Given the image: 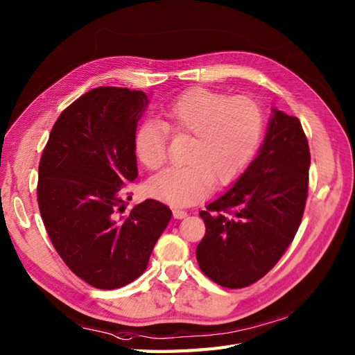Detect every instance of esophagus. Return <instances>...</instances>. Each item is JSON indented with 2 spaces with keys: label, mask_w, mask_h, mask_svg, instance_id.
<instances>
[{
  "label": "esophagus",
  "mask_w": 355,
  "mask_h": 355,
  "mask_svg": "<svg viewBox=\"0 0 355 355\" xmlns=\"http://www.w3.org/2000/svg\"><path fill=\"white\" fill-rule=\"evenodd\" d=\"M173 214H174V218H177V220H182V218H186L187 216V212L186 211H182V209H173Z\"/></svg>",
  "instance_id": "esophagus-1"
}]
</instances>
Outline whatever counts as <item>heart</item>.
<instances>
[{
  "mask_svg": "<svg viewBox=\"0 0 355 355\" xmlns=\"http://www.w3.org/2000/svg\"><path fill=\"white\" fill-rule=\"evenodd\" d=\"M169 132L191 137L186 165L153 177L147 193L174 207H189L207 198L212 184L225 186L243 174L261 144L264 112L246 96L207 88L186 91L164 109V123L146 121L137 130L135 152L148 171L166 162Z\"/></svg>",
  "mask_w": 355,
  "mask_h": 355,
  "instance_id": "b5f03b06",
  "label": "heart"
}]
</instances>
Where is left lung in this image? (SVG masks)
<instances>
[{
    "label": "left lung",
    "mask_w": 355,
    "mask_h": 355,
    "mask_svg": "<svg viewBox=\"0 0 355 355\" xmlns=\"http://www.w3.org/2000/svg\"><path fill=\"white\" fill-rule=\"evenodd\" d=\"M272 112L259 155L199 214L207 227L196 250L199 267L223 288H246L264 277L302 221L310 147L298 118Z\"/></svg>",
    "instance_id": "8db88e82"
}]
</instances>
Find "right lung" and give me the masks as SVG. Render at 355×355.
I'll return each mask as SVG.
<instances>
[{
    "instance_id": "obj_1",
    "label": "right lung",
    "mask_w": 355,
    "mask_h": 355,
    "mask_svg": "<svg viewBox=\"0 0 355 355\" xmlns=\"http://www.w3.org/2000/svg\"><path fill=\"white\" fill-rule=\"evenodd\" d=\"M146 93L98 87L57 118L38 166L37 198L57 254L79 279L118 289L144 272L171 220L147 199L127 212L125 187L137 173L135 132Z\"/></svg>"
}]
</instances>
